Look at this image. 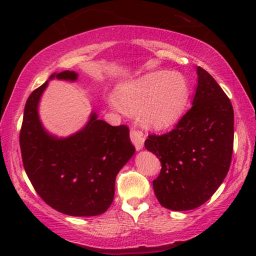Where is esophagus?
Here are the masks:
<instances>
[{"instance_id":"1","label":"esophagus","mask_w":256,"mask_h":256,"mask_svg":"<svg viewBox=\"0 0 256 256\" xmlns=\"http://www.w3.org/2000/svg\"><path fill=\"white\" fill-rule=\"evenodd\" d=\"M130 140L132 142V144L135 146L136 150H141L144 146V138H143L142 132L138 130V129L132 128L130 130Z\"/></svg>"}]
</instances>
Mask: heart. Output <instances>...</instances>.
I'll list each match as a JSON object with an SVG mask.
<instances>
[{"label":"heart","instance_id":"b5f03b06","mask_svg":"<svg viewBox=\"0 0 256 256\" xmlns=\"http://www.w3.org/2000/svg\"><path fill=\"white\" fill-rule=\"evenodd\" d=\"M116 96L108 98L114 110H141L142 120L148 127L166 129L183 115L190 90L180 73L158 71L121 82L116 87Z\"/></svg>","mask_w":256,"mask_h":256}]
</instances>
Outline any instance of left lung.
<instances>
[{
  "mask_svg": "<svg viewBox=\"0 0 256 256\" xmlns=\"http://www.w3.org/2000/svg\"><path fill=\"white\" fill-rule=\"evenodd\" d=\"M197 74L192 107L172 130L149 135L144 142L162 164L154 191L160 204L172 211L194 210L208 202L232 160V104L208 72L198 66Z\"/></svg>",
  "mask_w": 256,
  "mask_h": 256,
  "instance_id": "8db88e82",
  "label": "left lung"
}]
</instances>
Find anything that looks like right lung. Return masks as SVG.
<instances>
[{
	"mask_svg": "<svg viewBox=\"0 0 256 256\" xmlns=\"http://www.w3.org/2000/svg\"><path fill=\"white\" fill-rule=\"evenodd\" d=\"M74 82L73 71L54 73L50 79ZM45 82L28 98L20 146L24 170L40 197L58 212L93 216L106 212L114 199L115 178L134 155L127 126L108 124L92 112L90 121L76 134L58 138L45 130L38 102Z\"/></svg>",
	"mask_w": 256,
	"mask_h": 256,
	"instance_id": "1",
	"label": "right lung"
}]
</instances>
